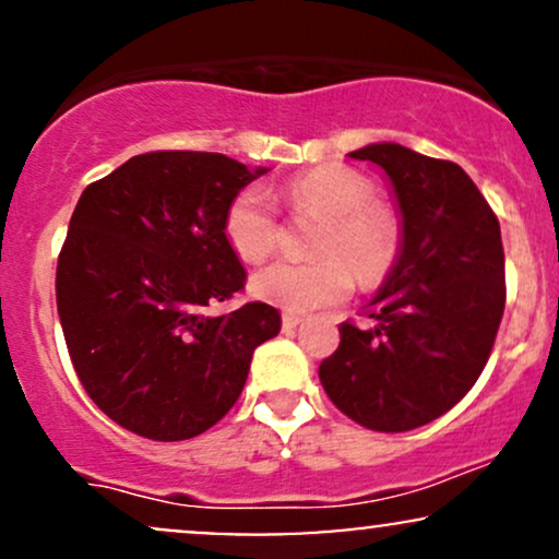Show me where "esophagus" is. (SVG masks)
<instances>
[{
	"label": "esophagus",
	"instance_id": "obj_1",
	"mask_svg": "<svg viewBox=\"0 0 559 559\" xmlns=\"http://www.w3.org/2000/svg\"><path fill=\"white\" fill-rule=\"evenodd\" d=\"M301 323V316H294V312H286L284 316V331H294Z\"/></svg>",
	"mask_w": 559,
	"mask_h": 559
}]
</instances>
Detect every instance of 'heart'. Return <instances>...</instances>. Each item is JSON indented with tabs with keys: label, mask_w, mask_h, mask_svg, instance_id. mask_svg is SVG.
I'll return each instance as SVG.
<instances>
[{
	"label": "heart",
	"mask_w": 559,
	"mask_h": 559,
	"mask_svg": "<svg viewBox=\"0 0 559 559\" xmlns=\"http://www.w3.org/2000/svg\"><path fill=\"white\" fill-rule=\"evenodd\" d=\"M288 210L323 217L312 241V262L278 260L252 275V294L286 312H312L344 301L362 284H376L400 252V221L378 202L373 186L346 165H320L299 173L281 189ZM223 234L243 262H260L278 243V215L271 197L247 186L230 199ZM356 273L352 274L350 271Z\"/></svg>",
	"instance_id": "1"
}]
</instances>
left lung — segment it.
Instances as JSON below:
<instances>
[{
	"instance_id": "left-lung-1",
	"label": "left lung",
	"mask_w": 559,
	"mask_h": 559,
	"mask_svg": "<svg viewBox=\"0 0 559 559\" xmlns=\"http://www.w3.org/2000/svg\"><path fill=\"white\" fill-rule=\"evenodd\" d=\"M349 157L389 176L402 247L362 312L373 325H338L342 342L318 376L346 418L370 431H413L452 409L486 368L504 312L502 234L460 165L402 144H368Z\"/></svg>"
}]
</instances>
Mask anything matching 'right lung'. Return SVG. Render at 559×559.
Here are the masks:
<instances>
[{
	"label": "right lung",
	"mask_w": 559,
	"mask_h": 559,
	"mask_svg": "<svg viewBox=\"0 0 559 559\" xmlns=\"http://www.w3.org/2000/svg\"><path fill=\"white\" fill-rule=\"evenodd\" d=\"M262 173L215 152H146L83 189L57 258V312L83 389L126 431L204 433L278 336L265 301L210 312L247 281L223 217Z\"/></svg>",
	"instance_id": "obj_1"
}]
</instances>
